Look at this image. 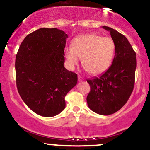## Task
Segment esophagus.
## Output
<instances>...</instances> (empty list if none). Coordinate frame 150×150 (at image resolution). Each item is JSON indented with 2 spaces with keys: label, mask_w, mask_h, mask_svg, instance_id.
<instances>
[{
  "label": "esophagus",
  "mask_w": 150,
  "mask_h": 150,
  "mask_svg": "<svg viewBox=\"0 0 150 150\" xmlns=\"http://www.w3.org/2000/svg\"><path fill=\"white\" fill-rule=\"evenodd\" d=\"M83 80H84V79L82 78V77H81V76H78V81H79V82H82V81Z\"/></svg>",
  "instance_id": "esophagus-1"
}]
</instances>
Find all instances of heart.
<instances>
[{
	"label": "heart",
	"instance_id": "1",
	"mask_svg": "<svg viewBox=\"0 0 150 150\" xmlns=\"http://www.w3.org/2000/svg\"><path fill=\"white\" fill-rule=\"evenodd\" d=\"M116 51L114 41L95 34H82L74 39L72 46L65 49L68 64L74 69L82 59L83 68L91 75L104 73L112 63Z\"/></svg>",
	"mask_w": 150,
	"mask_h": 150
}]
</instances>
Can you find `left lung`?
<instances>
[{
  "mask_svg": "<svg viewBox=\"0 0 150 150\" xmlns=\"http://www.w3.org/2000/svg\"><path fill=\"white\" fill-rule=\"evenodd\" d=\"M102 27L110 32L116 54L105 73L87 80L90 86L87 102L92 111L107 116L120 110L131 95L135 85L136 53L124 35L111 27Z\"/></svg>",
  "mask_w": 150,
  "mask_h": 150,
  "instance_id": "1",
  "label": "left lung"
}]
</instances>
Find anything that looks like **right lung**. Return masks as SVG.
Instances as JSON below:
<instances>
[{"label":"right lung","mask_w":150,"mask_h":150,"mask_svg":"<svg viewBox=\"0 0 150 150\" xmlns=\"http://www.w3.org/2000/svg\"><path fill=\"white\" fill-rule=\"evenodd\" d=\"M68 35L56 28H40L27 36L15 59L16 85L24 102L34 113L56 116L65 107V95L77 82L64 67Z\"/></svg>","instance_id":"obj_1"}]
</instances>
